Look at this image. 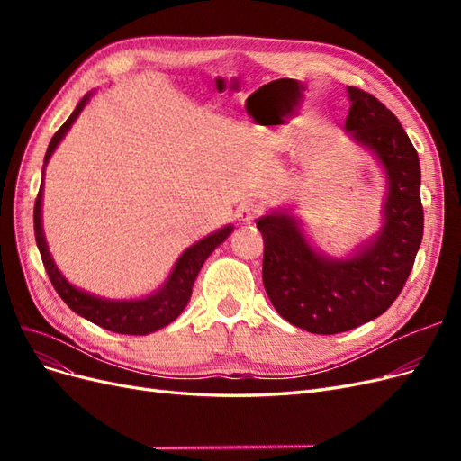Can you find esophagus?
<instances>
[{"label": "esophagus", "mask_w": 461, "mask_h": 461, "mask_svg": "<svg viewBox=\"0 0 461 461\" xmlns=\"http://www.w3.org/2000/svg\"><path fill=\"white\" fill-rule=\"evenodd\" d=\"M259 212L261 209L256 203H242L239 207V212H236V217H239V221L242 222H252L259 215Z\"/></svg>", "instance_id": "34e87169"}]
</instances>
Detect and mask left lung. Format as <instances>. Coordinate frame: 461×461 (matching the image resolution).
I'll list each match as a JSON object with an SVG mask.
<instances>
[{"mask_svg":"<svg viewBox=\"0 0 461 461\" xmlns=\"http://www.w3.org/2000/svg\"><path fill=\"white\" fill-rule=\"evenodd\" d=\"M346 129L375 149L388 175L384 227L364 252L344 261L317 256L296 221L258 219L265 292L288 323L315 334L356 329L384 313L413 269L423 239L420 158L400 121L375 95L348 86Z\"/></svg>","mask_w":461,"mask_h":461,"instance_id":"8db88e82","label":"left lung"}]
</instances>
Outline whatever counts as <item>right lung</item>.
<instances>
[{"label":"right lung","instance_id":"right-lung-1","mask_svg":"<svg viewBox=\"0 0 461 461\" xmlns=\"http://www.w3.org/2000/svg\"><path fill=\"white\" fill-rule=\"evenodd\" d=\"M86 102H88V95L82 97V102L77 105L73 115L68 117L63 122V127L53 134L44 158L46 163L53 153V149L61 142V138L65 136L68 127H71L75 119L78 117L82 107L86 105ZM230 232H232V227H225L213 232L212 236H207V239L200 240L198 244L190 246L176 261L169 281H167V285L153 296L144 300H134V302H109V300L94 298L86 294V292L77 290L75 286H71L65 281V276L58 271V267H55V263L48 252L44 230H41V186L38 190L36 203H34L36 244L40 249L41 263H44L46 273L50 276L55 292H58L68 308H71L75 313H78L80 317L92 321L94 325H100L111 332H119V334H149L165 325H169L171 321H175L180 315V312L186 308L192 294L194 281H196L203 261Z\"/></svg>","mask_w":461,"mask_h":461}]
</instances>
